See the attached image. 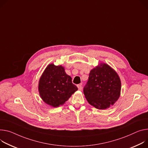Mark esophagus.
<instances>
[{
  "instance_id": "34e87169",
  "label": "esophagus",
  "mask_w": 148,
  "mask_h": 148,
  "mask_svg": "<svg viewBox=\"0 0 148 148\" xmlns=\"http://www.w3.org/2000/svg\"><path fill=\"white\" fill-rule=\"evenodd\" d=\"M77 87L78 88V90H82V84H79L77 85Z\"/></svg>"
}]
</instances>
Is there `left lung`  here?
<instances>
[{"label":"left lung","instance_id":"left-lung-1","mask_svg":"<svg viewBox=\"0 0 148 148\" xmlns=\"http://www.w3.org/2000/svg\"><path fill=\"white\" fill-rule=\"evenodd\" d=\"M120 79L111 67L106 64L91 70L83 92L88 102L98 109H106L119 98Z\"/></svg>","mask_w":148,"mask_h":148}]
</instances>
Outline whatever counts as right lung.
<instances>
[{
    "label": "right lung",
    "instance_id": "right-lung-1",
    "mask_svg": "<svg viewBox=\"0 0 148 148\" xmlns=\"http://www.w3.org/2000/svg\"><path fill=\"white\" fill-rule=\"evenodd\" d=\"M38 89L43 101L56 107L64 104L78 88L72 83L71 77L65 73L64 67L51 64L40 78Z\"/></svg>",
    "mask_w": 148,
    "mask_h": 148
}]
</instances>
